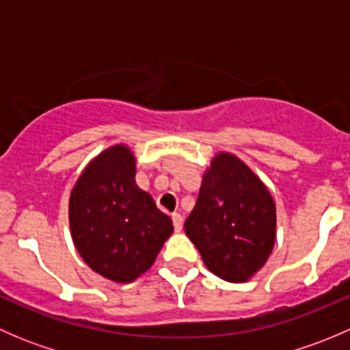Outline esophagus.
<instances>
[{"instance_id":"esophagus-1","label":"esophagus","mask_w":350,"mask_h":350,"mask_svg":"<svg viewBox=\"0 0 350 350\" xmlns=\"http://www.w3.org/2000/svg\"><path fill=\"white\" fill-rule=\"evenodd\" d=\"M171 218H172V224H174L176 232H181L183 230V217H181V215L172 213Z\"/></svg>"}]
</instances>
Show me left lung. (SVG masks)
<instances>
[{"instance_id":"1","label":"left lung","mask_w":350,"mask_h":350,"mask_svg":"<svg viewBox=\"0 0 350 350\" xmlns=\"http://www.w3.org/2000/svg\"><path fill=\"white\" fill-rule=\"evenodd\" d=\"M185 230L211 273L230 283H243L273 252L276 204L241 159L220 152L204 172Z\"/></svg>"}]
</instances>
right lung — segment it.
<instances>
[{
	"label": "right lung",
	"mask_w": 350,
	"mask_h": 350,
	"mask_svg": "<svg viewBox=\"0 0 350 350\" xmlns=\"http://www.w3.org/2000/svg\"><path fill=\"white\" fill-rule=\"evenodd\" d=\"M135 169L129 147H109L86 165L69 198L77 252L115 283H132L146 273L174 230L154 198L137 186Z\"/></svg>",
	"instance_id": "right-lung-1"
}]
</instances>
